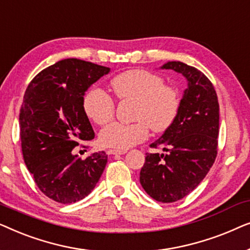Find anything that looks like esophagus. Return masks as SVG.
<instances>
[{
	"label": "esophagus",
	"mask_w": 250,
	"mask_h": 250,
	"mask_svg": "<svg viewBox=\"0 0 250 250\" xmlns=\"http://www.w3.org/2000/svg\"><path fill=\"white\" fill-rule=\"evenodd\" d=\"M126 152H127L126 150H116V149L108 150V153H110V155H125Z\"/></svg>",
	"instance_id": "34e87169"
}]
</instances>
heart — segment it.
I'll return each instance as SVG.
<instances>
[{
	"label": "heart",
	"mask_w": 250,
	"mask_h": 250,
	"mask_svg": "<svg viewBox=\"0 0 250 250\" xmlns=\"http://www.w3.org/2000/svg\"><path fill=\"white\" fill-rule=\"evenodd\" d=\"M119 100H134L131 124L110 123L100 132V143L108 148L126 150L145 141L149 128L162 133L168 129L179 115L180 94L175 87L165 84L163 77L152 71L133 69L115 76L109 83ZM85 114L94 123L104 125L115 114L112 99L100 88H90L83 98Z\"/></svg>",
	"instance_id": "heart-1"
}]
</instances>
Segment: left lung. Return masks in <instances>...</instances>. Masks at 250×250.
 Instances as JSON below:
<instances>
[{
  "mask_svg": "<svg viewBox=\"0 0 250 250\" xmlns=\"http://www.w3.org/2000/svg\"><path fill=\"white\" fill-rule=\"evenodd\" d=\"M163 69H173L187 78L179 115L151 148L166 153H146L140 183L160 203H174L188 196L205 179L217 156L220 107L211 82L197 68L168 61Z\"/></svg>",
  "mask_w": 250,
  "mask_h": 250,
  "instance_id": "8db88e82",
  "label": "left lung"
}]
</instances>
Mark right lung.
Instances as JSON below:
<instances>
[{"label":"right lung","mask_w":250,"mask_h":250,"mask_svg":"<svg viewBox=\"0 0 250 250\" xmlns=\"http://www.w3.org/2000/svg\"><path fill=\"white\" fill-rule=\"evenodd\" d=\"M109 71L88 61L64 59L37 74L23 95L19 114L23 160L39 189L57 203L82 200L104 173V151L81 159L73 149L94 139L83 98Z\"/></svg>","instance_id":"1"}]
</instances>
